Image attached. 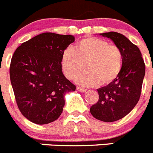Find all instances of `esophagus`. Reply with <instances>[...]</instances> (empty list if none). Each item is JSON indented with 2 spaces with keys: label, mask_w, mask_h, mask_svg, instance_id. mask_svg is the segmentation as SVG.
Segmentation results:
<instances>
[{
  "label": "esophagus",
  "mask_w": 153,
  "mask_h": 153,
  "mask_svg": "<svg viewBox=\"0 0 153 153\" xmlns=\"http://www.w3.org/2000/svg\"><path fill=\"white\" fill-rule=\"evenodd\" d=\"M77 90L79 91V92H86V89H85V88H82V87H79V86H77Z\"/></svg>",
  "instance_id": "34e87169"
}]
</instances>
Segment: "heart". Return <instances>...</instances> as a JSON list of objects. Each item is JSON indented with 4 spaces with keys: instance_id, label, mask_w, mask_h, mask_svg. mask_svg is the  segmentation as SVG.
<instances>
[{
    "instance_id": "obj_1",
    "label": "heart",
    "mask_w": 153,
    "mask_h": 153,
    "mask_svg": "<svg viewBox=\"0 0 153 153\" xmlns=\"http://www.w3.org/2000/svg\"><path fill=\"white\" fill-rule=\"evenodd\" d=\"M122 51L117 45L109 44L99 38H84L75 49L67 48L63 51L61 65L69 79H75L86 67L87 71L76 79L78 83L93 86L100 82L106 85L114 81L122 70Z\"/></svg>"
}]
</instances>
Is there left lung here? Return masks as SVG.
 Instances as JSON below:
<instances>
[{"label": "left lung", "instance_id": "1", "mask_svg": "<svg viewBox=\"0 0 153 153\" xmlns=\"http://www.w3.org/2000/svg\"><path fill=\"white\" fill-rule=\"evenodd\" d=\"M122 51V70L111 82L97 89L99 101L90 108L95 118L113 122L123 118L132 111L140 98L145 76V63L140 51L127 38L115 32L102 33Z\"/></svg>", "mask_w": 153, "mask_h": 153}]
</instances>
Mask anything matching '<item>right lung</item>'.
Masks as SVG:
<instances>
[{
    "label": "right lung",
    "instance_id": "right-lung-1",
    "mask_svg": "<svg viewBox=\"0 0 153 153\" xmlns=\"http://www.w3.org/2000/svg\"><path fill=\"white\" fill-rule=\"evenodd\" d=\"M74 42L71 35L42 33L22 43L13 55L10 77L16 105L33 123L47 124L57 120L66 92L75 91L61 68L63 51Z\"/></svg>",
    "mask_w": 153,
    "mask_h": 153
}]
</instances>
